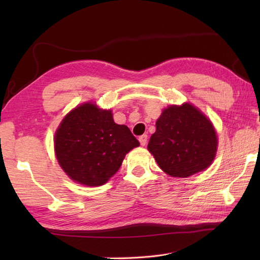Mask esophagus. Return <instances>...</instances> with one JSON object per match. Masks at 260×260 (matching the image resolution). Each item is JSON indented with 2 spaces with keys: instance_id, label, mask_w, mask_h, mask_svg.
<instances>
[{
  "instance_id": "1",
  "label": "esophagus",
  "mask_w": 260,
  "mask_h": 260,
  "mask_svg": "<svg viewBox=\"0 0 260 260\" xmlns=\"http://www.w3.org/2000/svg\"><path fill=\"white\" fill-rule=\"evenodd\" d=\"M139 141L141 143L142 146H145L146 143H147V135H142L139 137Z\"/></svg>"
}]
</instances>
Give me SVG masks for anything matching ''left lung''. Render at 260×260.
<instances>
[{
	"mask_svg": "<svg viewBox=\"0 0 260 260\" xmlns=\"http://www.w3.org/2000/svg\"><path fill=\"white\" fill-rule=\"evenodd\" d=\"M217 145L211 121L197 107L185 103L163 110L147 148L165 173L187 178L211 165Z\"/></svg>",
	"mask_w": 260,
	"mask_h": 260,
	"instance_id": "obj_1",
	"label": "left lung"
}]
</instances>
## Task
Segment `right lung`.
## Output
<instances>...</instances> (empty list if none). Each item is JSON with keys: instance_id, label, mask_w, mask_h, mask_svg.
Masks as SVG:
<instances>
[{"instance_id": "add662e5", "label": "right lung", "mask_w": 260, "mask_h": 260, "mask_svg": "<svg viewBox=\"0 0 260 260\" xmlns=\"http://www.w3.org/2000/svg\"><path fill=\"white\" fill-rule=\"evenodd\" d=\"M140 142L125 125L116 124L112 110L85 103L71 110L54 135V152L71 180L87 186L106 183L125 155Z\"/></svg>"}]
</instances>
